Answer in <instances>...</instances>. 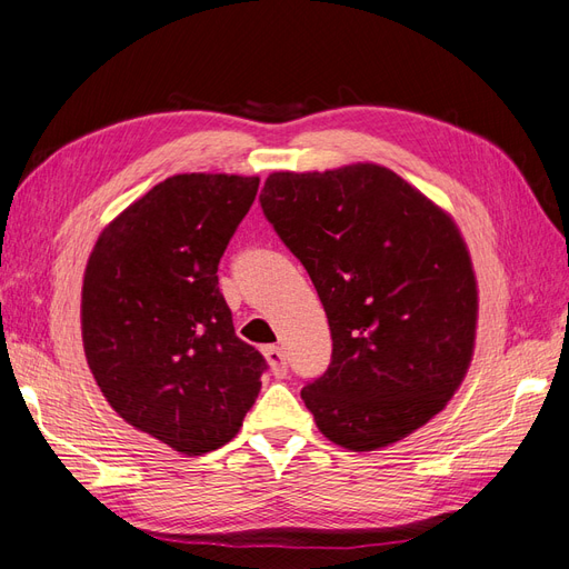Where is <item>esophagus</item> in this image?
<instances>
[{
    "instance_id": "esophagus-1",
    "label": "esophagus",
    "mask_w": 569,
    "mask_h": 569,
    "mask_svg": "<svg viewBox=\"0 0 569 569\" xmlns=\"http://www.w3.org/2000/svg\"><path fill=\"white\" fill-rule=\"evenodd\" d=\"M263 356H266V360L270 363L272 375H278V377L287 375V356H284V351L280 347H266Z\"/></svg>"
}]
</instances>
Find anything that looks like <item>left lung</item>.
I'll list each match as a JSON object with an SVG mask.
<instances>
[{
  "mask_svg": "<svg viewBox=\"0 0 569 569\" xmlns=\"http://www.w3.org/2000/svg\"><path fill=\"white\" fill-rule=\"evenodd\" d=\"M258 201L330 322V366L301 389L320 432L351 451L416 432L475 347L477 282L456 222L375 163L272 173Z\"/></svg>",
  "mask_w": 569,
  "mask_h": 569,
  "instance_id": "1",
  "label": "left lung"
}]
</instances>
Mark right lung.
<instances>
[{"mask_svg": "<svg viewBox=\"0 0 569 569\" xmlns=\"http://www.w3.org/2000/svg\"><path fill=\"white\" fill-rule=\"evenodd\" d=\"M258 178L173 176L99 234L82 282V343L111 408L187 456L226 446L266 358L234 335L218 263Z\"/></svg>", "mask_w": 569, "mask_h": 569, "instance_id": "obj_1", "label": "right lung"}]
</instances>
